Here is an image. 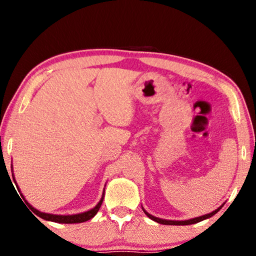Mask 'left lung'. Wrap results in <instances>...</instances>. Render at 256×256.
Instances as JSON below:
<instances>
[{"label": "left lung", "instance_id": "left-lung-1", "mask_svg": "<svg viewBox=\"0 0 256 256\" xmlns=\"http://www.w3.org/2000/svg\"><path fill=\"white\" fill-rule=\"evenodd\" d=\"M224 204L220 206L218 208V209H216L214 211L210 212V214H204V216H196V218H192V219H188V220H167V219H162V218H157V216H152V214H148V212H146V211L144 209V208H142V210H144V214H146V216H148L151 220H154V222H158V224H172V226H185V224H196V222H202V220H206V219H208V218H211L212 216H214V214H216V212H218L220 209H222V208L224 206Z\"/></svg>", "mask_w": 256, "mask_h": 256}]
</instances>
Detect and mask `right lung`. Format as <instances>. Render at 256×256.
Returning a JSON list of instances; mask_svg holds the SVG:
<instances>
[{"label": "right lung", "instance_id": "1", "mask_svg": "<svg viewBox=\"0 0 256 256\" xmlns=\"http://www.w3.org/2000/svg\"><path fill=\"white\" fill-rule=\"evenodd\" d=\"M11 168H12V166H11ZM12 177H14V183L16 184L14 174H12ZM16 188H18V190H19L18 185H16ZM19 192H20V190H19ZM104 193H105V190H104V192H102V196L100 198V201H99L97 204L92 208V209L84 211V212H81V214H46V212H42L40 210L34 209V208L30 204V203H28V201L26 200L24 196H22V193H21L20 196L24 200L26 204H28L30 209L32 210L34 214H37L42 219L48 220V222H58V224H80V222H88V220L94 218V216L97 214V212L99 211V208L102 206V203L104 201V196H105V194Z\"/></svg>", "mask_w": 256, "mask_h": 256}]
</instances>
